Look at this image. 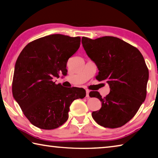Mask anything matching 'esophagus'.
<instances>
[{
  "label": "esophagus",
  "mask_w": 158,
  "mask_h": 158,
  "mask_svg": "<svg viewBox=\"0 0 158 158\" xmlns=\"http://www.w3.org/2000/svg\"><path fill=\"white\" fill-rule=\"evenodd\" d=\"M85 92H86V98H89V93H90V91H89V90H85Z\"/></svg>",
  "instance_id": "1"
}]
</instances>
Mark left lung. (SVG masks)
<instances>
[{
    "label": "left lung",
    "mask_w": 158,
    "mask_h": 158,
    "mask_svg": "<svg viewBox=\"0 0 158 158\" xmlns=\"http://www.w3.org/2000/svg\"><path fill=\"white\" fill-rule=\"evenodd\" d=\"M81 42L98 68L96 79L106 81L110 87L106 97L98 91L89 93L102 102L100 110L92 113L93 119L105 127H121L135 116L146 97L148 69L143 56L137 48L115 37H83Z\"/></svg>",
    "instance_id": "obj_1"
}]
</instances>
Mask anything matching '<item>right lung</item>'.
<instances>
[{
	"label": "right lung",
	"instance_id": "right-lung-1",
	"mask_svg": "<svg viewBox=\"0 0 158 158\" xmlns=\"http://www.w3.org/2000/svg\"><path fill=\"white\" fill-rule=\"evenodd\" d=\"M80 37L50 35L31 42L15 64L12 94L23 114L40 129H56L67 121L69 106L85 96L81 88H63L53 81L66 75L67 62L79 49Z\"/></svg>",
	"mask_w": 158,
	"mask_h": 158
}]
</instances>
